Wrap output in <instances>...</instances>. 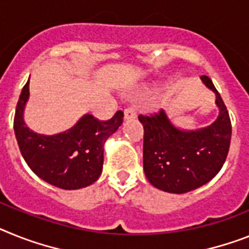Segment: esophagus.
<instances>
[{
	"instance_id": "34e87169",
	"label": "esophagus",
	"mask_w": 249,
	"mask_h": 249,
	"mask_svg": "<svg viewBox=\"0 0 249 249\" xmlns=\"http://www.w3.org/2000/svg\"><path fill=\"white\" fill-rule=\"evenodd\" d=\"M137 116V112L133 107H126L124 110V118L125 120H129V119H134Z\"/></svg>"
}]
</instances>
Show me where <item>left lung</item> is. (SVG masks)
Instances as JSON below:
<instances>
[{
  "mask_svg": "<svg viewBox=\"0 0 249 249\" xmlns=\"http://www.w3.org/2000/svg\"><path fill=\"white\" fill-rule=\"evenodd\" d=\"M202 83L215 93L218 119L206 128L183 130L171 123L160 110L139 115L144 128V173L154 187L171 194H185L208 183L216 176L227 160L231 124L220 93L208 76Z\"/></svg>",
  "mask_w": 249,
  "mask_h": 249,
  "instance_id": "obj_1",
  "label": "left lung"
}]
</instances>
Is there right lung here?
<instances>
[{"mask_svg": "<svg viewBox=\"0 0 249 249\" xmlns=\"http://www.w3.org/2000/svg\"><path fill=\"white\" fill-rule=\"evenodd\" d=\"M28 99L29 81L16 106L14 130L31 171L45 182L63 190H78L95 182L102 172L105 142L123 124L124 112L116 111L107 121L83 115L70 130L43 135L25 124L24 108Z\"/></svg>", "mask_w": 249, "mask_h": 249, "instance_id": "obj_1", "label": "right lung"}]
</instances>
